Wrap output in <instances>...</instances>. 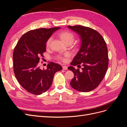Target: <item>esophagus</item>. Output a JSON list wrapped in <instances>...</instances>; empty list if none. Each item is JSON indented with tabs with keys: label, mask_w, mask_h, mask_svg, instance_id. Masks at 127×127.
<instances>
[{
	"label": "esophagus",
	"mask_w": 127,
	"mask_h": 127,
	"mask_svg": "<svg viewBox=\"0 0 127 127\" xmlns=\"http://www.w3.org/2000/svg\"><path fill=\"white\" fill-rule=\"evenodd\" d=\"M63 68L64 70H67V69H68V68H67V67L66 66H63Z\"/></svg>",
	"instance_id": "obj_1"
}]
</instances>
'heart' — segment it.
<instances>
[{"label": "heart", "instance_id": "b5f03b06", "mask_svg": "<svg viewBox=\"0 0 127 127\" xmlns=\"http://www.w3.org/2000/svg\"><path fill=\"white\" fill-rule=\"evenodd\" d=\"M58 36L60 37V39L62 40L63 42L66 44H71L73 43L74 40H75V35L74 34L71 32L69 31H63L60 32L58 34ZM51 38H49L46 42V47L49 48L51 42ZM68 55L66 54L64 56V57L59 56V59L62 61H64L65 58L64 57H67Z\"/></svg>", "mask_w": 127, "mask_h": 127}]
</instances>
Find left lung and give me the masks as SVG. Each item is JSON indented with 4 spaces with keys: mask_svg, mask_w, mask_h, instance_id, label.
Wrapping results in <instances>:
<instances>
[{
    "mask_svg": "<svg viewBox=\"0 0 127 127\" xmlns=\"http://www.w3.org/2000/svg\"><path fill=\"white\" fill-rule=\"evenodd\" d=\"M68 27L79 34L82 40L79 51L70 63L71 66L68 68L74 74L70 85L79 92H90L101 83L108 68L106 42L101 34L93 29L81 25ZM78 64H82V71L73 67Z\"/></svg>",
    "mask_w": 127,
    "mask_h": 127,
    "instance_id": "obj_1",
    "label": "left lung"
}]
</instances>
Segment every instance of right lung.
Listing matches in <instances>:
<instances>
[{
  "instance_id": "obj_1",
  "label": "right lung",
  "mask_w": 127,
  "mask_h": 127,
  "mask_svg": "<svg viewBox=\"0 0 127 127\" xmlns=\"http://www.w3.org/2000/svg\"><path fill=\"white\" fill-rule=\"evenodd\" d=\"M60 28H40L27 32L15 46L13 52L14 71L20 85L29 93L40 95L50 87L54 75L62 70L60 64L50 62L41 70L39 63L46 51V42Z\"/></svg>"
}]
</instances>
